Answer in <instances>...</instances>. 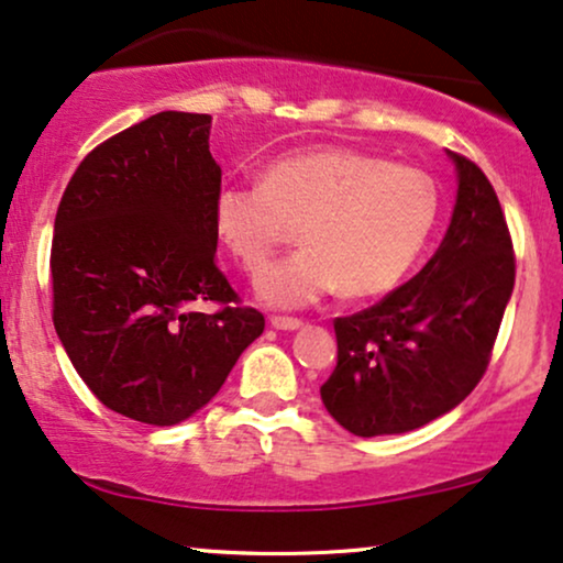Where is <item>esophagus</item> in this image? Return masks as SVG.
I'll list each match as a JSON object with an SVG mask.
<instances>
[{"mask_svg": "<svg viewBox=\"0 0 563 563\" xmlns=\"http://www.w3.org/2000/svg\"><path fill=\"white\" fill-rule=\"evenodd\" d=\"M269 324H273L275 330L294 332V330H298V327H301L303 322H301V319H296V317H269Z\"/></svg>", "mask_w": 563, "mask_h": 563, "instance_id": "34e87169", "label": "esophagus"}]
</instances>
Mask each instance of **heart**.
<instances>
[{
    "instance_id": "heart-1",
    "label": "heart",
    "mask_w": 563,
    "mask_h": 563,
    "mask_svg": "<svg viewBox=\"0 0 563 563\" xmlns=\"http://www.w3.org/2000/svg\"><path fill=\"white\" fill-rule=\"evenodd\" d=\"M439 218V191L426 170L351 147L283 155L260 184H223L212 205L218 239L257 277L290 236L301 252L262 277L273 306L314 303L343 290L384 294L418 260Z\"/></svg>"
}]
</instances>
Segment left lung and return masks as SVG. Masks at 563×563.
<instances>
[{
	"label": "left lung",
	"instance_id": "1",
	"mask_svg": "<svg viewBox=\"0 0 563 563\" xmlns=\"http://www.w3.org/2000/svg\"><path fill=\"white\" fill-rule=\"evenodd\" d=\"M437 254L372 309L334 319L338 366L322 384L330 416L355 437L405 433L473 393L515 288V249L499 197L465 155Z\"/></svg>",
	"mask_w": 563,
	"mask_h": 563
}]
</instances>
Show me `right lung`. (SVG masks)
<instances>
[{"label":"right lung","mask_w":563,"mask_h":563,"mask_svg":"<svg viewBox=\"0 0 563 563\" xmlns=\"http://www.w3.org/2000/svg\"><path fill=\"white\" fill-rule=\"evenodd\" d=\"M210 122L161 111L113 134L85 155L56 210V334L90 393L140 423L195 416L265 330L216 265ZM205 300L219 309H190Z\"/></svg>","instance_id":"add662e5"}]
</instances>
